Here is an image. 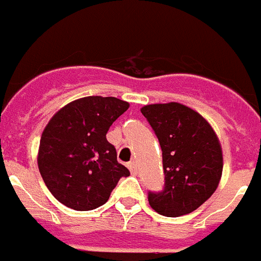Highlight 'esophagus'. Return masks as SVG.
<instances>
[{
    "label": "esophagus",
    "instance_id": "esophagus-1",
    "mask_svg": "<svg viewBox=\"0 0 261 261\" xmlns=\"http://www.w3.org/2000/svg\"><path fill=\"white\" fill-rule=\"evenodd\" d=\"M128 170H130V172L133 175H137L138 174L137 163H135V162H130V163H128Z\"/></svg>",
    "mask_w": 261,
    "mask_h": 261
}]
</instances>
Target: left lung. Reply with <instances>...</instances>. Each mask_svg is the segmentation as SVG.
Wrapping results in <instances>:
<instances>
[{
    "instance_id": "left-lung-1",
    "label": "left lung",
    "mask_w": 261,
    "mask_h": 261,
    "mask_svg": "<svg viewBox=\"0 0 261 261\" xmlns=\"http://www.w3.org/2000/svg\"><path fill=\"white\" fill-rule=\"evenodd\" d=\"M162 148L164 187L148 192V203L168 218L199 208L218 188L223 152L215 131L200 114L185 105H147L141 109Z\"/></svg>"
}]
</instances>
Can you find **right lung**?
Returning <instances> with one entry per match:
<instances>
[{
	"label": "right lung",
	"instance_id": "1",
	"mask_svg": "<svg viewBox=\"0 0 261 261\" xmlns=\"http://www.w3.org/2000/svg\"><path fill=\"white\" fill-rule=\"evenodd\" d=\"M130 105L114 97L70 102L50 119L41 137L38 168L46 187L75 211L103 205L120 178L130 171L118 163L106 134Z\"/></svg>",
	"mask_w": 261,
	"mask_h": 261
}]
</instances>
